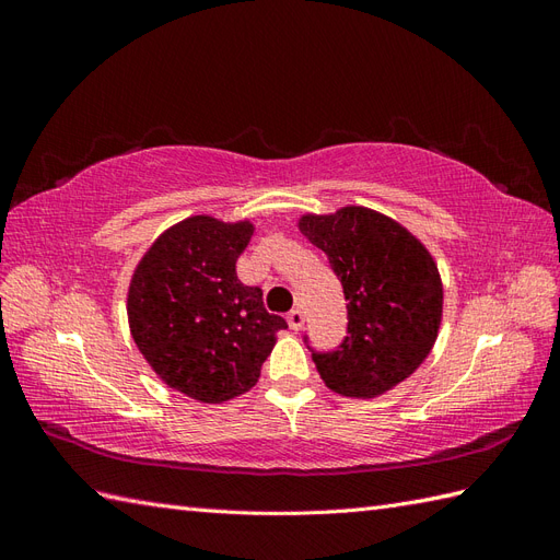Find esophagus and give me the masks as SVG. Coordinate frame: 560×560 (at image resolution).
<instances>
[{
  "mask_svg": "<svg viewBox=\"0 0 560 560\" xmlns=\"http://www.w3.org/2000/svg\"><path fill=\"white\" fill-rule=\"evenodd\" d=\"M287 322H290V327L294 331H299L303 327V322H306V315H303L301 308H294V311H290V315H287Z\"/></svg>",
  "mask_w": 560,
  "mask_h": 560,
  "instance_id": "34e87169",
  "label": "esophagus"
}]
</instances>
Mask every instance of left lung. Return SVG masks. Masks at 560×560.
Instances as JSON below:
<instances>
[{"mask_svg": "<svg viewBox=\"0 0 560 560\" xmlns=\"http://www.w3.org/2000/svg\"><path fill=\"white\" fill-rule=\"evenodd\" d=\"M299 229L327 254L348 301L343 343L329 352L308 346L322 381L343 397L387 393L425 362L442 325L432 254L395 219L360 206L303 214Z\"/></svg>", "mask_w": 560, "mask_h": 560, "instance_id": "8db88e82", "label": "left lung"}]
</instances>
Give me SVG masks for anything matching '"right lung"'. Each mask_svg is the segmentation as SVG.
<instances>
[{
	"mask_svg": "<svg viewBox=\"0 0 560 560\" xmlns=\"http://www.w3.org/2000/svg\"><path fill=\"white\" fill-rule=\"evenodd\" d=\"M252 233L249 222L189 217L161 233L132 273V341L161 381L191 399L222 404L247 393L287 329L264 308L259 287L235 273Z\"/></svg>",
	"mask_w": 560,
	"mask_h": 560,
	"instance_id": "add662e5",
	"label": "right lung"
}]
</instances>
